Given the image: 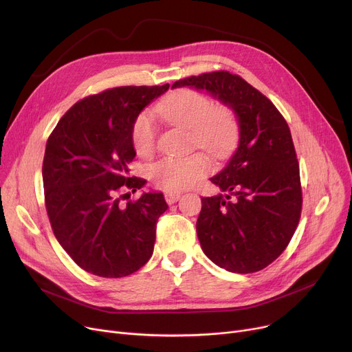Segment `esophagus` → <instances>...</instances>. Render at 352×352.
<instances>
[{
  "label": "esophagus",
  "instance_id": "obj_1",
  "mask_svg": "<svg viewBox=\"0 0 352 352\" xmlns=\"http://www.w3.org/2000/svg\"><path fill=\"white\" fill-rule=\"evenodd\" d=\"M180 193L179 192H176V193H164V200H166L169 204H173V203H176L179 199H180Z\"/></svg>",
  "mask_w": 352,
  "mask_h": 352
}]
</instances>
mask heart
Masks as SVG:
<instances>
[{
  "label": "heart",
  "instance_id": "b5f03b06",
  "mask_svg": "<svg viewBox=\"0 0 352 352\" xmlns=\"http://www.w3.org/2000/svg\"><path fill=\"white\" fill-rule=\"evenodd\" d=\"M159 118L172 125L188 129L189 142L220 159L230 152L237 136L233 112L193 89L169 94L155 107ZM156 128L148 113H140L132 128V143L138 155L149 156L155 149ZM210 162L195 152L179 157H163L153 163L149 177L156 188L176 193L195 186L209 173Z\"/></svg>",
  "mask_w": 352,
  "mask_h": 352
}]
</instances>
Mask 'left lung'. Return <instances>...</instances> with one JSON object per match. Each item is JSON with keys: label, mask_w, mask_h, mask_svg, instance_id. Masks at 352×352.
I'll return each mask as SVG.
<instances>
[{"label": "left lung", "mask_w": 352, "mask_h": 352, "mask_svg": "<svg viewBox=\"0 0 352 352\" xmlns=\"http://www.w3.org/2000/svg\"><path fill=\"white\" fill-rule=\"evenodd\" d=\"M209 91L237 115L239 146L210 180L227 195L201 197L196 223L201 250L232 273H256L290 243L302 209L297 153L284 116L241 76L216 71L176 80L172 88Z\"/></svg>", "instance_id": "left-lung-1"}]
</instances>
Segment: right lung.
Instances as JSON below:
<instances>
[{
  "instance_id": "add662e5",
  "label": "right lung",
  "mask_w": 352,
  "mask_h": 352,
  "mask_svg": "<svg viewBox=\"0 0 352 352\" xmlns=\"http://www.w3.org/2000/svg\"><path fill=\"white\" fill-rule=\"evenodd\" d=\"M169 89L118 87L78 100L48 138L43 163L45 208L52 232L85 272L119 278L153 253L156 223L168 204L162 193L129 200L146 180L129 177L136 156L138 115Z\"/></svg>"
}]
</instances>
